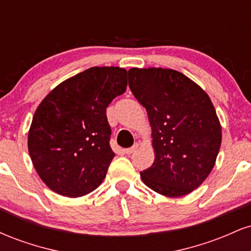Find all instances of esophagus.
Returning a JSON list of instances; mask_svg holds the SVG:
<instances>
[{
    "mask_svg": "<svg viewBox=\"0 0 251 251\" xmlns=\"http://www.w3.org/2000/svg\"><path fill=\"white\" fill-rule=\"evenodd\" d=\"M138 148H139V144H134V145L132 146V148H129V149H125V150H124V152H125L126 154H131V153H133V152H134L135 150H137Z\"/></svg>",
    "mask_w": 251,
    "mask_h": 251,
    "instance_id": "obj_1",
    "label": "esophagus"
}]
</instances>
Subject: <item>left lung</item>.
<instances>
[{
  "mask_svg": "<svg viewBox=\"0 0 251 251\" xmlns=\"http://www.w3.org/2000/svg\"><path fill=\"white\" fill-rule=\"evenodd\" d=\"M128 86L146 108L154 162L140 172L150 189L180 197L197 189L214 169L222 127L208 94L180 72L131 68Z\"/></svg>",
  "mask_w": 251,
  "mask_h": 251,
  "instance_id": "obj_1",
  "label": "left lung"
}]
</instances>
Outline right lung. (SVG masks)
<instances>
[{
	"label": "right lung",
	"instance_id": "obj_1",
	"mask_svg": "<svg viewBox=\"0 0 251 251\" xmlns=\"http://www.w3.org/2000/svg\"><path fill=\"white\" fill-rule=\"evenodd\" d=\"M127 72L92 67L57 85L34 113L28 151L37 175L56 194L81 197L106 177L114 152L106 108L126 91Z\"/></svg>",
	"mask_w": 251,
	"mask_h": 251
}]
</instances>
